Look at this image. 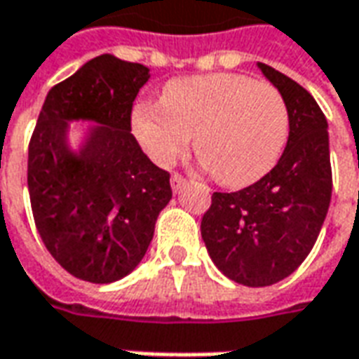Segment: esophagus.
Segmentation results:
<instances>
[{
    "mask_svg": "<svg viewBox=\"0 0 359 359\" xmlns=\"http://www.w3.org/2000/svg\"><path fill=\"white\" fill-rule=\"evenodd\" d=\"M184 187H187V179H184V177H180V175H172L171 177L172 192H180Z\"/></svg>",
    "mask_w": 359,
    "mask_h": 359,
    "instance_id": "obj_1",
    "label": "esophagus"
}]
</instances>
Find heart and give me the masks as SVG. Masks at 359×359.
Instances as JSON below:
<instances>
[{
	"label": "heart",
	"mask_w": 359,
	"mask_h": 359,
	"mask_svg": "<svg viewBox=\"0 0 359 359\" xmlns=\"http://www.w3.org/2000/svg\"><path fill=\"white\" fill-rule=\"evenodd\" d=\"M133 130L157 165L171 167L194 136L196 156L219 184L244 188L277 165L290 113L275 86L244 74L187 76L165 84L161 103H138Z\"/></svg>",
	"instance_id": "1"
}]
</instances>
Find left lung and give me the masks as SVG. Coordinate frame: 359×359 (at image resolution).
<instances>
[{
	"instance_id": "1",
	"label": "left lung",
	"mask_w": 359,
	"mask_h": 359,
	"mask_svg": "<svg viewBox=\"0 0 359 359\" xmlns=\"http://www.w3.org/2000/svg\"><path fill=\"white\" fill-rule=\"evenodd\" d=\"M283 94L290 134L277 165L238 192H215L202 219V238L225 277L244 286H269L292 275L313 248L332 192L329 133L308 90L257 63Z\"/></svg>"
}]
</instances>
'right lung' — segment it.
<instances>
[{
	"label": "right lung",
	"instance_id": "1",
	"mask_svg": "<svg viewBox=\"0 0 359 359\" xmlns=\"http://www.w3.org/2000/svg\"><path fill=\"white\" fill-rule=\"evenodd\" d=\"M149 76L109 53L90 59L48 92L28 146L36 229L55 262L88 283L136 269L172 196L169 172L130 134L133 102Z\"/></svg>",
	"mask_w": 359,
	"mask_h": 359
}]
</instances>
